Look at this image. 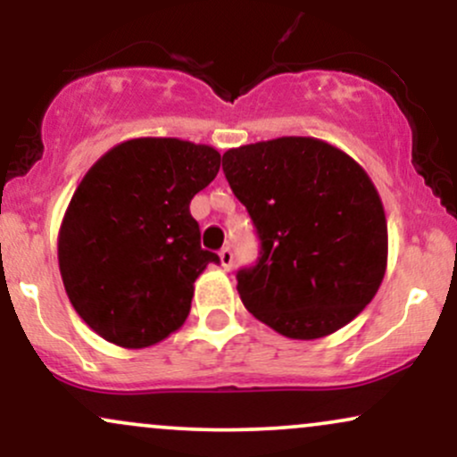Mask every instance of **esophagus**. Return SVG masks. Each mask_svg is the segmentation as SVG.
Wrapping results in <instances>:
<instances>
[{
	"label": "esophagus",
	"instance_id": "obj_1",
	"mask_svg": "<svg viewBox=\"0 0 457 457\" xmlns=\"http://www.w3.org/2000/svg\"><path fill=\"white\" fill-rule=\"evenodd\" d=\"M219 260H221V266H223L225 270L232 269V264H234V253H232V249H229V246H223V249L219 251Z\"/></svg>",
	"mask_w": 457,
	"mask_h": 457
}]
</instances>
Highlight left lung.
I'll return each instance as SVG.
<instances>
[{
	"label": "left lung",
	"mask_w": 457,
	"mask_h": 457,
	"mask_svg": "<svg viewBox=\"0 0 457 457\" xmlns=\"http://www.w3.org/2000/svg\"><path fill=\"white\" fill-rule=\"evenodd\" d=\"M223 171L262 240L238 270L240 301L290 339H320L359 316L386 270L378 188L353 156L316 137L229 148Z\"/></svg>",
	"instance_id": "left-lung-1"
}]
</instances>
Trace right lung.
<instances>
[{
  "mask_svg": "<svg viewBox=\"0 0 457 457\" xmlns=\"http://www.w3.org/2000/svg\"><path fill=\"white\" fill-rule=\"evenodd\" d=\"M219 167L212 145L135 137L81 178L57 234V262L71 305L109 344L148 348L185 324L193 283L219 262L199 245L188 204Z\"/></svg>",
  "mask_w": 457,
  "mask_h": 457,
  "instance_id": "add662e5",
  "label": "right lung"
}]
</instances>
